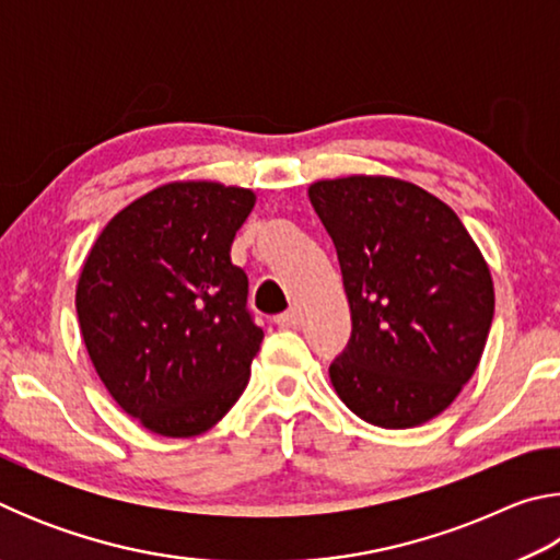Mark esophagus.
I'll return each mask as SVG.
<instances>
[{
    "mask_svg": "<svg viewBox=\"0 0 560 560\" xmlns=\"http://www.w3.org/2000/svg\"><path fill=\"white\" fill-rule=\"evenodd\" d=\"M277 326L279 328H296L299 326V311L291 308V311H287V314L277 316Z\"/></svg>",
    "mask_w": 560,
    "mask_h": 560,
    "instance_id": "obj_1",
    "label": "esophagus"
}]
</instances>
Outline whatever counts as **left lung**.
<instances>
[{"label": "left lung", "mask_w": 560, "mask_h": 560, "mask_svg": "<svg viewBox=\"0 0 560 560\" xmlns=\"http://www.w3.org/2000/svg\"><path fill=\"white\" fill-rule=\"evenodd\" d=\"M308 200L336 244L353 334L328 368L360 420L407 430L454 402L494 318V281L452 207L385 175L318 179Z\"/></svg>", "instance_id": "left-lung-1"}]
</instances>
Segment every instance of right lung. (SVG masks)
Returning <instances> with one entry per match:
<instances>
[{
	"mask_svg": "<svg viewBox=\"0 0 560 560\" xmlns=\"http://www.w3.org/2000/svg\"><path fill=\"white\" fill-rule=\"evenodd\" d=\"M254 202L246 187L167 183L113 217L83 261L75 314L91 363L160 438L214 428L249 383L264 330L230 249Z\"/></svg>",
	"mask_w": 560,
	"mask_h": 560,
	"instance_id": "right-lung-1",
	"label": "right lung"
}]
</instances>
